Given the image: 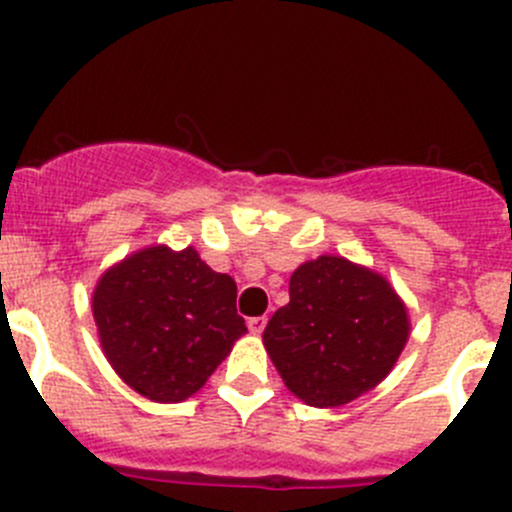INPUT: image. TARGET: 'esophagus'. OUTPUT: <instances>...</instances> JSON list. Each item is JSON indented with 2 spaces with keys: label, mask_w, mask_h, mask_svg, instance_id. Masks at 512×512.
<instances>
[{
  "label": "esophagus",
  "mask_w": 512,
  "mask_h": 512,
  "mask_svg": "<svg viewBox=\"0 0 512 512\" xmlns=\"http://www.w3.org/2000/svg\"><path fill=\"white\" fill-rule=\"evenodd\" d=\"M267 324V317H252L247 319V329H250L252 334H262V329H265Z\"/></svg>",
  "instance_id": "obj_1"
}]
</instances>
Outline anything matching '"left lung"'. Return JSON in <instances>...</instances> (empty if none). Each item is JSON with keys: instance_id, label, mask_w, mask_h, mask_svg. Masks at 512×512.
Here are the masks:
<instances>
[{"instance_id": "1", "label": "left lung", "mask_w": 512, "mask_h": 512, "mask_svg": "<svg viewBox=\"0 0 512 512\" xmlns=\"http://www.w3.org/2000/svg\"><path fill=\"white\" fill-rule=\"evenodd\" d=\"M411 334L391 282L342 255L307 260L289 277V302L262 342L285 386L317 409H337L389 376Z\"/></svg>"}]
</instances>
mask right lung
<instances>
[{"mask_svg":"<svg viewBox=\"0 0 512 512\" xmlns=\"http://www.w3.org/2000/svg\"><path fill=\"white\" fill-rule=\"evenodd\" d=\"M237 285L195 247L148 245L98 277L91 309L98 342L123 384L158 404L198 394L247 332Z\"/></svg>","mask_w":512,"mask_h":512,"instance_id":"right-lung-1","label":"right lung"}]
</instances>
